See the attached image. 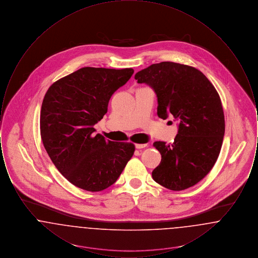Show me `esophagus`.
I'll return each mask as SVG.
<instances>
[{
	"label": "esophagus",
	"instance_id": "obj_1",
	"mask_svg": "<svg viewBox=\"0 0 258 258\" xmlns=\"http://www.w3.org/2000/svg\"><path fill=\"white\" fill-rule=\"evenodd\" d=\"M145 147H147V144H135L136 149H143Z\"/></svg>",
	"mask_w": 258,
	"mask_h": 258
}]
</instances>
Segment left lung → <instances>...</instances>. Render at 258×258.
Returning <instances> with one entry per match:
<instances>
[{
  "mask_svg": "<svg viewBox=\"0 0 258 258\" xmlns=\"http://www.w3.org/2000/svg\"><path fill=\"white\" fill-rule=\"evenodd\" d=\"M158 98V116L172 115L178 123L173 144L153 145L161 161L154 181L171 190H183L201 181L215 165L224 135L221 98L208 78L196 68L173 61L153 63L135 74Z\"/></svg>",
  "mask_w": 258,
  "mask_h": 258,
  "instance_id": "8db88e82",
  "label": "left lung"
}]
</instances>
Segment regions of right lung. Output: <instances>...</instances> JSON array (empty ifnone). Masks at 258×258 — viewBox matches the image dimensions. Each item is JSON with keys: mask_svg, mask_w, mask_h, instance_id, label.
<instances>
[{"mask_svg": "<svg viewBox=\"0 0 258 258\" xmlns=\"http://www.w3.org/2000/svg\"><path fill=\"white\" fill-rule=\"evenodd\" d=\"M133 69L82 68L53 83L40 111V135L50 159L72 184L100 191L114 184L135 147L95 135L111 96L132 77Z\"/></svg>", "mask_w": 258, "mask_h": 258, "instance_id": "obj_1", "label": "right lung"}]
</instances>
